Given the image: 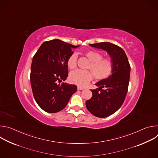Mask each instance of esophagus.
<instances>
[{"instance_id": "1", "label": "esophagus", "mask_w": 158, "mask_h": 158, "mask_svg": "<svg viewBox=\"0 0 158 158\" xmlns=\"http://www.w3.org/2000/svg\"><path fill=\"white\" fill-rule=\"evenodd\" d=\"M84 88L82 87H81V86H77V90L78 91H81V90H83Z\"/></svg>"}]
</instances>
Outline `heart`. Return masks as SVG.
I'll use <instances>...</instances> for the list:
<instances>
[{"mask_svg": "<svg viewBox=\"0 0 158 158\" xmlns=\"http://www.w3.org/2000/svg\"><path fill=\"white\" fill-rule=\"evenodd\" d=\"M85 55L91 62V65H89V69L94 73L97 79H104L111 74L113 71V62L110 59H102L101 53L93 50L87 51ZM77 59V55L76 53H73L69 56L67 62L69 68H75ZM92 73L88 71L77 69L70 73L69 79L72 84L81 87H84L93 80L94 75L93 74L94 73Z\"/></svg>", "mask_w": 158, "mask_h": 158, "instance_id": "1", "label": "heart"}]
</instances>
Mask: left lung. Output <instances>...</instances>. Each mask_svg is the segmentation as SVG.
I'll return each mask as SVG.
<instances>
[{"label": "left lung", "mask_w": 158, "mask_h": 158, "mask_svg": "<svg viewBox=\"0 0 158 158\" xmlns=\"http://www.w3.org/2000/svg\"><path fill=\"white\" fill-rule=\"evenodd\" d=\"M89 45L105 51L113 62L111 74L95 84L98 89L91 90L92 98L85 102L87 110L92 114L98 118H106L114 114L124 101L131 67L124 51L116 45L106 42Z\"/></svg>", "instance_id": "8db88e82"}]
</instances>
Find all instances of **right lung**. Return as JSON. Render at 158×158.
<instances>
[{
	"mask_svg": "<svg viewBox=\"0 0 158 158\" xmlns=\"http://www.w3.org/2000/svg\"><path fill=\"white\" fill-rule=\"evenodd\" d=\"M73 46L59 39L44 42L34 55L31 69L34 98L44 111L56 113L62 110L77 91L76 85L65 81L68 76L67 59L73 54Z\"/></svg>",
	"mask_w": 158,
	"mask_h": 158,
	"instance_id": "1",
	"label": "right lung"
}]
</instances>
